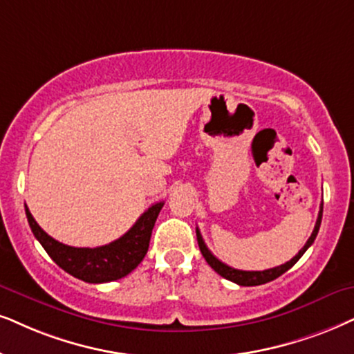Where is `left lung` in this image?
I'll return each mask as SVG.
<instances>
[{
	"mask_svg": "<svg viewBox=\"0 0 354 354\" xmlns=\"http://www.w3.org/2000/svg\"><path fill=\"white\" fill-rule=\"evenodd\" d=\"M322 212H324V203L320 204V212H319V217H317V222H315V227H314V232H312V235L308 236L307 243L304 245V248L299 252L296 257H294L290 261L284 263V265L281 266H276V268H271V270H265V271H241V270H235V268H232L229 265H225V263H222L221 259L214 257L212 253H210V250L205 247L203 236H201V232L199 229H196V235H198V243H199V250L201 253H203V257L205 258V261L209 263V266L212 268L214 271L217 272V274H221L222 277H225V279L232 281V283H236L239 286H259V284H266L270 283V281L276 279V277H279L281 274H284L286 271L290 270L296 263L299 261V258L302 257L304 253L307 252V248L310 247L312 243H314L317 234H319V229H320V223H322Z\"/></svg>",
	"mask_w": 354,
	"mask_h": 354,
	"instance_id": "8db88e82",
	"label": "left lung"
}]
</instances>
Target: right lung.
I'll return each instance as SVG.
<instances>
[{
    "instance_id": "1",
    "label": "right lung",
    "mask_w": 354,
    "mask_h": 354,
    "mask_svg": "<svg viewBox=\"0 0 354 354\" xmlns=\"http://www.w3.org/2000/svg\"><path fill=\"white\" fill-rule=\"evenodd\" d=\"M163 204H153L120 239L96 248H77L60 243L40 229L32 214L29 212L28 205H26V216L34 236L62 270L84 283L100 284L120 279L140 265L149 252L151 230Z\"/></svg>"
}]
</instances>
